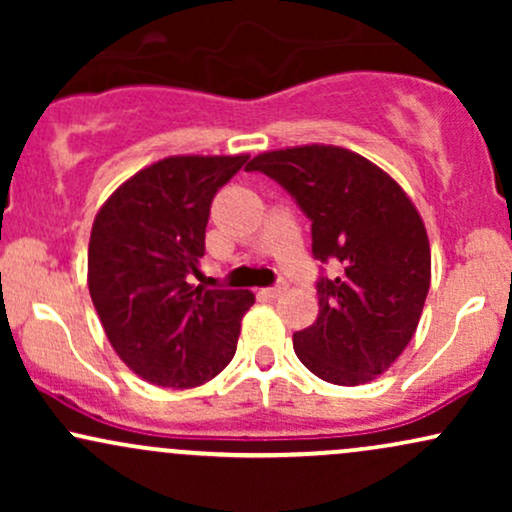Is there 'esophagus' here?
Returning a JSON list of instances; mask_svg holds the SVG:
<instances>
[{
	"mask_svg": "<svg viewBox=\"0 0 512 512\" xmlns=\"http://www.w3.org/2000/svg\"><path fill=\"white\" fill-rule=\"evenodd\" d=\"M286 289H289V286H286V281H279V284H274V286H269V289H264L262 293L267 298H276V296H281V293H284Z\"/></svg>",
	"mask_w": 512,
	"mask_h": 512,
	"instance_id": "34e87169",
	"label": "esophagus"
}]
</instances>
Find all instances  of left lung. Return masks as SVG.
Masks as SVG:
<instances>
[{"label": "left lung", "instance_id": "8db88e82", "mask_svg": "<svg viewBox=\"0 0 512 512\" xmlns=\"http://www.w3.org/2000/svg\"><path fill=\"white\" fill-rule=\"evenodd\" d=\"M245 170L279 182L310 219L320 315L293 334L296 356L334 385L378 378L414 337L431 286L419 211L390 175L339 146L269 151ZM327 261L343 267L337 277Z\"/></svg>", "mask_w": 512, "mask_h": 512}]
</instances>
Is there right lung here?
Here are the masks:
<instances>
[{"label":"right lung","instance_id":"right-lung-1","mask_svg":"<svg viewBox=\"0 0 512 512\" xmlns=\"http://www.w3.org/2000/svg\"><path fill=\"white\" fill-rule=\"evenodd\" d=\"M248 156H170L139 170L93 221L88 291L117 356L139 378L185 390L236 354L248 289L190 284L211 202Z\"/></svg>","mask_w":512,"mask_h":512}]
</instances>
